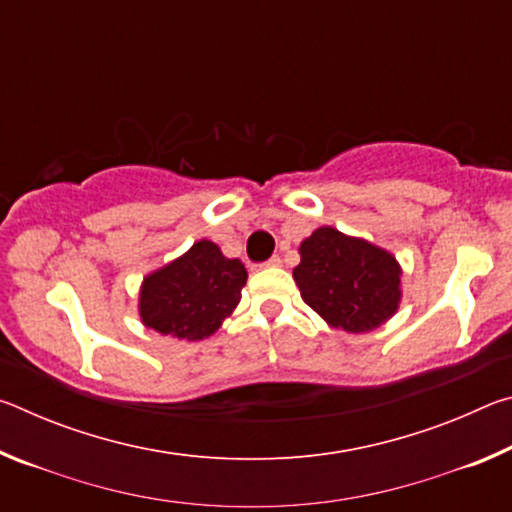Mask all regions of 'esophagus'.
<instances>
[{
  "label": "esophagus",
  "instance_id": "esophagus-1",
  "mask_svg": "<svg viewBox=\"0 0 512 512\" xmlns=\"http://www.w3.org/2000/svg\"><path fill=\"white\" fill-rule=\"evenodd\" d=\"M280 264H282V259L277 257V255H273V257L266 262V266H280Z\"/></svg>",
  "mask_w": 512,
  "mask_h": 512
}]
</instances>
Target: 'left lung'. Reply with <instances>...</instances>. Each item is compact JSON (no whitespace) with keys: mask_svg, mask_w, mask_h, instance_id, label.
I'll return each instance as SVG.
<instances>
[{"mask_svg":"<svg viewBox=\"0 0 512 512\" xmlns=\"http://www.w3.org/2000/svg\"><path fill=\"white\" fill-rule=\"evenodd\" d=\"M402 268L388 250L323 225L300 244V296L327 325L363 334L395 316Z\"/></svg>","mask_w":512,"mask_h":512,"instance_id":"obj_1","label":"left lung"}]
</instances>
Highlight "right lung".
I'll use <instances>...</instances> for the list:
<instances>
[{
    "label": "right lung",
    "mask_w": 512,
    "mask_h": 512,
    "mask_svg": "<svg viewBox=\"0 0 512 512\" xmlns=\"http://www.w3.org/2000/svg\"><path fill=\"white\" fill-rule=\"evenodd\" d=\"M246 280L241 259H228L214 241L201 239L185 255L144 277L140 318L162 336L207 339L239 305Z\"/></svg>",
    "instance_id": "right-lung-1"
}]
</instances>
